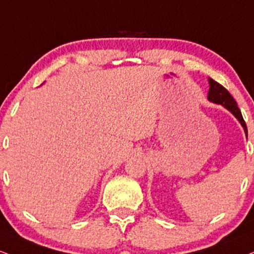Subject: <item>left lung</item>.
Returning <instances> with one entry per match:
<instances>
[{"label":"left lung","mask_w":254,"mask_h":254,"mask_svg":"<svg viewBox=\"0 0 254 254\" xmlns=\"http://www.w3.org/2000/svg\"><path fill=\"white\" fill-rule=\"evenodd\" d=\"M209 81V91H208V100L212 103L220 104L224 108H226L228 111L232 112L234 115V117L240 122V124L243 125L244 131L247 135V127L245 121H244L243 115H241L239 108H238L237 102L234 100V98L231 96V93L228 92L226 88L220 85L219 82L213 80V79H208Z\"/></svg>","instance_id":"left-lung-1"}]
</instances>
